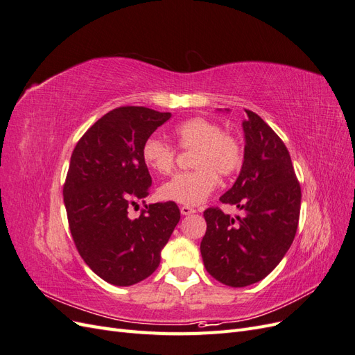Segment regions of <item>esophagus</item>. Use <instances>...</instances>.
I'll use <instances>...</instances> for the list:
<instances>
[{"label":"esophagus","mask_w":355,"mask_h":355,"mask_svg":"<svg viewBox=\"0 0 355 355\" xmlns=\"http://www.w3.org/2000/svg\"><path fill=\"white\" fill-rule=\"evenodd\" d=\"M196 211H197L196 209H192L189 206H182L180 207V213L184 214V216H188V214H192V213H196Z\"/></svg>","instance_id":"1"}]
</instances>
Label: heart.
Returning a JSON list of instances; mask_svg holds the SVG:
<instances>
[{
	"label": "heart",
	"instance_id": "b5f03b06",
	"mask_svg": "<svg viewBox=\"0 0 355 355\" xmlns=\"http://www.w3.org/2000/svg\"><path fill=\"white\" fill-rule=\"evenodd\" d=\"M176 144L184 151L194 149L191 158L196 170L179 173L159 188L163 200L196 206L206 200L218 185V175L230 176L241 166L243 149L232 135L207 118H189L173 128ZM144 163L158 175L175 168L176 149L157 137H148L141 151Z\"/></svg>",
	"mask_w": 355,
	"mask_h": 355
}]
</instances>
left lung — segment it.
Instances as JSON below:
<instances>
[{
  "instance_id": "left-lung-1",
  "label": "left lung",
  "mask_w": 355,
  "mask_h": 355,
  "mask_svg": "<svg viewBox=\"0 0 355 355\" xmlns=\"http://www.w3.org/2000/svg\"><path fill=\"white\" fill-rule=\"evenodd\" d=\"M245 114L243 167L219 198L243 216L204 210L207 230L200 245L207 272L231 287L261 282L280 263L295 240L302 197L284 142L259 115Z\"/></svg>"
}]
</instances>
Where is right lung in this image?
<instances>
[{
    "instance_id": "obj_1",
    "label": "right lung",
    "mask_w": 355,
    "mask_h": 355,
    "mask_svg": "<svg viewBox=\"0 0 355 355\" xmlns=\"http://www.w3.org/2000/svg\"><path fill=\"white\" fill-rule=\"evenodd\" d=\"M170 116L120 106L99 118L71 155L63 202L72 240L90 270L114 286L151 275L180 219L173 201L149 204L141 216L128 218V207L148 197L153 184L142 145Z\"/></svg>"
}]
</instances>
